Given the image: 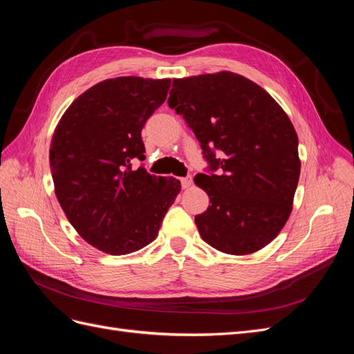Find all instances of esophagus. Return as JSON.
I'll use <instances>...</instances> for the list:
<instances>
[{"label":"esophagus","instance_id":"34e87169","mask_svg":"<svg viewBox=\"0 0 354 354\" xmlns=\"http://www.w3.org/2000/svg\"><path fill=\"white\" fill-rule=\"evenodd\" d=\"M192 183H194V180H192L190 176L181 178V187H183V189H189L192 186Z\"/></svg>","mask_w":354,"mask_h":354}]
</instances>
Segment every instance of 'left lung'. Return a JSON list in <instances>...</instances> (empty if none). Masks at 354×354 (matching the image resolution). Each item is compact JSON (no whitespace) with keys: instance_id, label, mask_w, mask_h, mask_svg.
<instances>
[{"instance_id":"1","label":"left lung","mask_w":354,"mask_h":354,"mask_svg":"<svg viewBox=\"0 0 354 354\" xmlns=\"http://www.w3.org/2000/svg\"><path fill=\"white\" fill-rule=\"evenodd\" d=\"M168 104L218 171L194 178L211 203L195 217L202 239L232 255L260 251L292 211L301 160L291 120L259 84L229 71L174 78Z\"/></svg>"}]
</instances>
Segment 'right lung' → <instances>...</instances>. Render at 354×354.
<instances>
[{
  "label": "right lung",
  "mask_w": 354,
  "mask_h": 354,
  "mask_svg": "<svg viewBox=\"0 0 354 354\" xmlns=\"http://www.w3.org/2000/svg\"><path fill=\"white\" fill-rule=\"evenodd\" d=\"M171 80L118 77L93 85L62 115L50 145L55 194L69 223L111 255L142 250L181 190L143 167L142 128L167 99Z\"/></svg>",
  "instance_id": "obj_1"
}]
</instances>
